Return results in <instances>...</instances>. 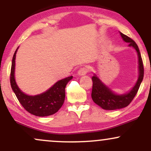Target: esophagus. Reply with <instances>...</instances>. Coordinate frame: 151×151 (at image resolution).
Wrapping results in <instances>:
<instances>
[{"label":"esophagus","mask_w":151,"mask_h":151,"mask_svg":"<svg viewBox=\"0 0 151 151\" xmlns=\"http://www.w3.org/2000/svg\"><path fill=\"white\" fill-rule=\"evenodd\" d=\"M88 71H89V70H88L87 67H81V68L79 69V71H78V74H79V76L85 75V74L88 72Z\"/></svg>","instance_id":"obj_1"}]
</instances>
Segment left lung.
<instances>
[{"mask_svg": "<svg viewBox=\"0 0 151 151\" xmlns=\"http://www.w3.org/2000/svg\"><path fill=\"white\" fill-rule=\"evenodd\" d=\"M121 35L123 40L126 42L129 43V46H132L136 50L138 56V63H139V77L137 81L136 85L133 87L129 93L123 95H117L111 91L106 86L100 81V79L94 75L91 78L93 81L92 91H91V98L93 102L101 106L105 110H115L124 108L130 104L133 98L136 95L139 89L141 81L144 75V68H143V60H142L141 53L136 43L131 37L121 33Z\"/></svg>", "mask_w": 151, "mask_h": 151, "instance_id": "1", "label": "left lung"}]
</instances>
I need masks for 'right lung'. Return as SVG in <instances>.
Returning <instances> with one entry per match:
<instances>
[{"instance_id": "right-lung-1", "label": "right lung", "mask_w": 151, "mask_h": 151, "mask_svg": "<svg viewBox=\"0 0 151 151\" xmlns=\"http://www.w3.org/2000/svg\"><path fill=\"white\" fill-rule=\"evenodd\" d=\"M18 50V48H17ZM17 50L12 60L10 81L15 96L27 112L37 116H47L58 111L65 99V87L72 76L58 81L45 92L36 96H28L20 90L15 80V60Z\"/></svg>"}]
</instances>
